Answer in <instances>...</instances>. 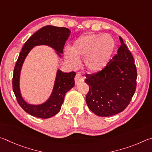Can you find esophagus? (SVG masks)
Returning a JSON list of instances; mask_svg holds the SVG:
<instances>
[{"label": "esophagus", "instance_id": "esophagus-1", "mask_svg": "<svg viewBox=\"0 0 152 152\" xmlns=\"http://www.w3.org/2000/svg\"><path fill=\"white\" fill-rule=\"evenodd\" d=\"M84 81V78L82 76V75L80 73H77L76 74L75 78V82L76 85H78L81 82H83Z\"/></svg>", "mask_w": 152, "mask_h": 152}]
</instances>
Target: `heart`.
<instances>
[{"label":"heart","instance_id":"heart-1","mask_svg":"<svg viewBox=\"0 0 152 152\" xmlns=\"http://www.w3.org/2000/svg\"><path fill=\"white\" fill-rule=\"evenodd\" d=\"M115 49V41L110 35L87 34L77 39L66 50L65 58L71 66L78 65V58H83L84 65L90 72L96 73L110 62Z\"/></svg>","mask_w":152,"mask_h":152}]
</instances>
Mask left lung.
I'll return each instance as SVG.
<instances>
[{
    "instance_id": "obj_1",
    "label": "left lung",
    "mask_w": 152,
    "mask_h": 152,
    "mask_svg": "<svg viewBox=\"0 0 152 152\" xmlns=\"http://www.w3.org/2000/svg\"><path fill=\"white\" fill-rule=\"evenodd\" d=\"M118 54L102 71L87 75L89 87L87 105L98 116L108 117L123 111L129 104L136 89L137 69L134 57L119 37Z\"/></svg>"
}]
</instances>
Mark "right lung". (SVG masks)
Returning <instances> with one entry per match:
<instances>
[{"instance_id": "add662e5", "label": "right lung", "mask_w": 152, "mask_h": 152, "mask_svg": "<svg viewBox=\"0 0 152 152\" xmlns=\"http://www.w3.org/2000/svg\"><path fill=\"white\" fill-rule=\"evenodd\" d=\"M71 34L67 28L47 25L34 33L24 45L21 50L13 72L12 89L18 104L26 113L36 118L47 119L58 113L61 108L66 93L75 86L74 71L64 73L58 69L56 75L54 87L49 99L39 105H32L26 102L22 97L20 90V75L25 58L34 47L47 45L55 49L56 53L61 57L64 45Z\"/></svg>"}]
</instances>
